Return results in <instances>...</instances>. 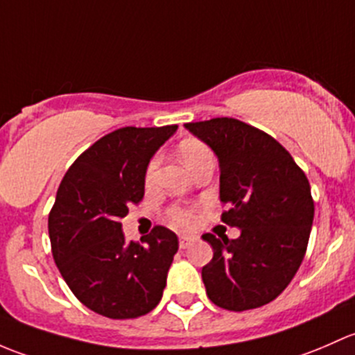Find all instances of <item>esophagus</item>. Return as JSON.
Listing matches in <instances>:
<instances>
[{
	"mask_svg": "<svg viewBox=\"0 0 355 355\" xmlns=\"http://www.w3.org/2000/svg\"><path fill=\"white\" fill-rule=\"evenodd\" d=\"M195 241H196V237H193V236H179V248H181V250H186V248L191 246Z\"/></svg>",
	"mask_w": 355,
	"mask_h": 355,
	"instance_id": "34e87169",
	"label": "esophagus"
}]
</instances>
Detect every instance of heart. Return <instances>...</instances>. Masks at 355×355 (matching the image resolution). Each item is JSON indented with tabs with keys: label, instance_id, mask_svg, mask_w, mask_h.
I'll return each mask as SVG.
<instances>
[{
	"label": "heart",
	"instance_id": "heart-1",
	"mask_svg": "<svg viewBox=\"0 0 355 355\" xmlns=\"http://www.w3.org/2000/svg\"><path fill=\"white\" fill-rule=\"evenodd\" d=\"M208 153L210 152H208V148L205 147L202 141L186 140V141H182V145H181V157H182V160H184L186 166H188V164H191L193 160L200 159V157L208 155ZM155 166H157V160L153 159L147 167V179L152 178L153 171H155ZM169 220L173 222L176 227L189 229V227H193V224H195V214H193L191 210H188V208L174 207L169 210Z\"/></svg>",
	"mask_w": 355,
	"mask_h": 355
}]
</instances>
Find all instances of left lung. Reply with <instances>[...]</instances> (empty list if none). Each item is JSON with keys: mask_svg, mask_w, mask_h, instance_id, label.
Returning <instances> with one entry per match:
<instances>
[{"mask_svg": "<svg viewBox=\"0 0 355 355\" xmlns=\"http://www.w3.org/2000/svg\"><path fill=\"white\" fill-rule=\"evenodd\" d=\"M218 159L222 222L237 239L203 234L214 258L202 268L218 308L246 311L282 294L301 266L311 232V186L286 148L265 131L234 118L186 123Z\"/></svg>", "mask_w": 355, "mask_h": 355, "instance_id": "8db88e82", "label": "left lung"}]
</instances>
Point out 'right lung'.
Returning a JSON list of instances; mask_svg holds the SVG:
<instances>
[{"instance_id":"obj_1","label":"right lung","mask_w":355,"mask_h":355,"mask_svg":"<svg viewBox=\"0 0 355 355\" xmlns=\"http://www.w3.org/2000/svg\"><path fill=\"white\" fill-rule=\"evenodd\" d=\"M176 130L119 128L87 148L58 188L47 222L54 261L76 299L102 316H144L162 299L178 236L157 225L128 243L121 218L144 198L150 159Z\"/></svg>"}]
</instances>
